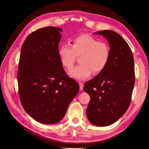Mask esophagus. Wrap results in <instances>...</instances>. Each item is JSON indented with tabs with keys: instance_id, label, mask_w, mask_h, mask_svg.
<instances>
[{
	"instance_id": "obj_1",
	"label": "esophagus",
	"mask_w": 149,
	"mask_h": 149,
	"mask_svg": "<svg viewBox=\"0 0 149 149\" xmlns=\"http://www.w3.org/2000/svg\"><path fill=\"white\" fill-rule=\"evenodd\" d=\"M84 84H82V83H79V89L80 91H82L83 89H84Z\"/></svg>"
}]
</instances>
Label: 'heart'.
Listing matches in <instances>:
<instances>
[{"instance_id":"obj_1","label":"heart","mask_w":149,"mask_h":149,"mask_svg":"<svg viewBox=\"0 0 149 149\" xmlns=\"http://www.w3.org/2000/svg\"><path fill=\"white\" fill-rule=\"evenodd\" d=\"M58 54L62 65L68 70L74 66L76 57H79L81 65L69 72L70 76L77 80L86 79L91 75L101 72L107 66L110 58V49L107 43L99 41L87 34L74 37L71 46L62 45Z\"/></svg>"}]
</instances>
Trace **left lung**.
I'll list each match as a JSON object with an SVG mask.
<instances>
[{
    "instance_id": "left-lung-1",
    "label": "left lung",
    "mask_w": 149,
    "mask_h": 149,
    "mask_svg": "<svg viewBox=\"0 0 149 149\" xmlns=\"http://www.w3.org/2000/svg\"><path fill=\"white\" fill-rule=\"evenodd\" d=\"M107 38L110 58L105 68L84 85V91L91 100L86 110L93 125L112 124L127 111L135 85L134 59L125 39L111 30L95 33Z\"/></svg>"
}]
</instances>
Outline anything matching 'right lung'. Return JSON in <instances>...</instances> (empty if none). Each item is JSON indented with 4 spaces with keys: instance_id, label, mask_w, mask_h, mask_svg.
Listing matches in <instances>:
<instances>
[{
    "instance_id": "1",
    "label": "right lung",
    "mask_w": 149,
    "mask_h": 149,
    "mask_svg": "<svg viewBox=\"0 0 149 149\" xmlns=\"http://www.w3.org/2000/svg\"><path fill=\"white\" fill-rule=\"evenodd\" d=\"M62 30L46 27L30 33L22 45L17 84L20 102L35 120L44 124L60 122L79 92L58 54Z\"/></svg>"
}]
</instances>
